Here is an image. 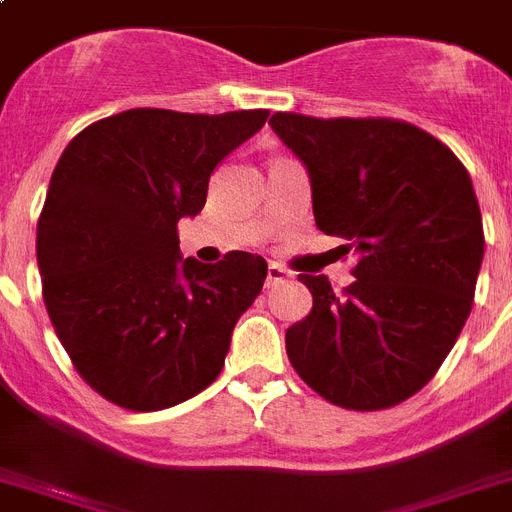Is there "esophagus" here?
I'll return each mask as SVG.
<instances>
[{"mask_svg":"<svg viewBox=\"0 0 512 512\" xmlns=\"http://www.w3.org/2000/svg\"><path fill=\"white\" fill-rule=\"evenodd\" d=\"M288 278V270L283 268V265H278V262H270L268 265V278H265V286H275V283H281Z\"/></svg>","mask_w":512,"mask_h":512,"instance_id":"1","label":"esophagus"}]
</instances>
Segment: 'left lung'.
Returning <instances> with one entry per match:
<instances>
[{
    "instance_id": "1",
    "label": "left lung",
    "mask_w": 512,
    "mask_h": 512,
    "mask_svg": "<svg viewBox=\"0 0 512 512\" xmlns=\"http://www.w3.org/2000/svg\"><path fill=\"white\" fill-rule=\"evenodd\" d=\"M270 126L309 170L319 229L358 257L337 296L299 275L314 306L288 327V361L337 407H394L433 379L474 304L484 229L469 172L397 118L275 113Z\"/></svg>"
}]
</instances>
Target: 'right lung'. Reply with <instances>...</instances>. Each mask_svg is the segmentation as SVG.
Returning a JSON list of instances; mask_svg holds the SVG:
<instances>
[{"label": "right lung", "instance_id": "right-lung-1", "mask_svg": "<svg viewBox=\"0 0 512 512\" xmlns=\"http://www.w3.org/2000/svg\"><path fill=\"white\" fill-rule=\"evenodd\" d=\"M270 110L203 115L133 108L79 131L38 219L53 330L92 389L123 410L175 407L211 386L268 262L182 260L177 221L206 206L216 164Z\"/></svg>", "mask_w": 512, "mask_h": 512}]
</instances>
